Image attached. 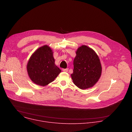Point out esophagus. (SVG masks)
Returning a JSON list of instances; mask_svg holds the SVG:
<instances>
[{"label":"esophagus","instance_id":"1","mask_svg":"<svg viewBox=\"0 0 132 132\" xmlns=\"http://www.w3.org/2000/svg\"><path fill=\"white\" fill-rule=\"evenodd\" d=\"M63 71H65V72H67L68 70V68H66V69H62Z\"/></svg>","mask_w":132,"mask_h":132}]
</instances>
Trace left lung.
I'll use <instances>...</instances> for the list:
<instances>
[{
	"mask_svg": "<svg viewBox=\"0 0 132 132\" xmlns=\"http://www.w3.org/2000/svg\"><path fill=\"white\" fill-rule=\"evenodd\" d=\"M73 60V73L71 77L73 84L81 89L95 85L101 75L102 67L98 55L86 45L78 48Z\"/></svg>",
	"mask_w": 132,
	"mask_h": 132,
	"instance_id": "1",
	"label": "left lung"
}]
</instances>
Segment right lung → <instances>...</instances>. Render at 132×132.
Instances as JSON below:
<instances>
[{"label":"right lung","mask_w":132,"mask_h":132,"mask_svg":"<svg viewBox=\"0 0 132 132\" xmlns=\"http://www.w3.org/2000/svg\"><path fill=\"white\" fill-rule=\"evenodd\" d=\"M27 68L31 80L41 86L53 81L61 72L55 64L52 50L46 45L40 47L33 53Z\"/></svg>","instance_id":"right-lung-1"}]
</instances>
